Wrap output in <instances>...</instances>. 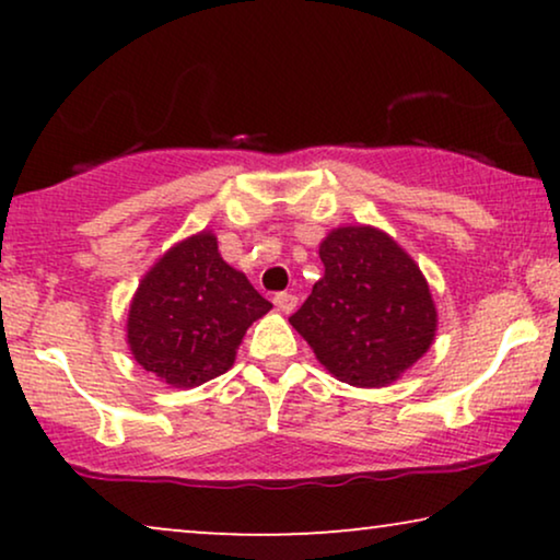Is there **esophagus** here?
<instances>
[{"label": "esophagus", "instance_id": "1", "mask_svg": "<svg viewBox=\"0 0 560 560\" xmlns=\"http://www.w3.org/2000/svg\"><path fill=\"white\" fill-rule=\"evenodd\" d=\"M272 303L278 305L282 313H293L295 305H298V295H293V293H278V295L272 298Z\"/></svg>", "mask_w": 560, "mask_h": 560}]
</instances>
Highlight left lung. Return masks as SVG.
<instances>
[{
	"mask_svg": "<svg viewBox=\"0 0 560 560\" xmlns=\"http://www.w3.org/2000/svg\"><path fill=\"white\" fill-rule=\"evenodd\" d=\"M318 255L324 278L290 324L334 377L389 385L433 343L435 305L423 272L372 226L334 229Z\"/></svg>",
	"mask_w": 560,
	"mask_h": 560,
	"instance_id": "obj_1",
	"label": "left lung"
}]
</instances>
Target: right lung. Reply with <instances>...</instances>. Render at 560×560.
Segmentation results:
<instances>
[{
  "mask_svg": "<svg viewBox=\"0 0 560 560\" xmlns=\"http://www.w3.org/2000/svg\"><path fill=\"white\" fill-rule=\"evenodd\" d=\"M270 308L221 259L217 236L201 232L144 275L129 305L127 341L142 370L173 387H198L234 364L242 336Z\"/></svg>",
  "mask_w": 560,
  "mask_h": 560,
  "instance_id": "add662e5",
  "label": "right lung"
}]
</instances>
